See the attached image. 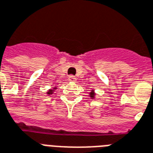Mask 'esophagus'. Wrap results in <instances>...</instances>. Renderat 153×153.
<instances>
[{"mask_svg": "<svg viewBox=\"0 0 153 153\" xmlns=\"http://www.w3.org/2000/svg\"><path fill=\"white\" fill-rule=\"evenodd\" d=\"M68 80L70 81V82H75L76 80V78L73 75H70L68 76Z\"/></svg>", "mask_w": 153, "mask_h": 153, "instance_id": "obj_1", "label": "esophagus"}]
</instances>
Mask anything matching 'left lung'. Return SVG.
I'll list each match as a JSON object with an SVG mask.
<instances>
[{
  "label": "left lung",
  "instance_id": "1",
  "mask_svg": "<svg viewBox=\"0 0 153 153\" xmlns=\"http://www.w3.org/2000/svg\"><path fill=\"white\" fill-rule=\"evenodd\" d=\"M95 96H96V93L94 89L91 90V92L89 93V97L91 99H95Z\"/></svg>",
  "mask_w": 153,
  "mask_h": 153
}]
</instances>
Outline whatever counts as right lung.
Masks as SVG:
<instances>
[{
  "label": "right lung",
  "instance_id": "obj_1",
  "mask_svg": "<svg viewBox=\"0 0 153 153\" xmlns=\"http://www.w3.org/2000/svg\"><path fill=\"white\" fill-rule=\"evenodd\" d=\"M55 89H56V87H54L53 88H51V89H49L48 91V92H47V94H48V95H51V94H53V92H54V91H55Z\"/></svg>",
  "mask_w": 153,
  "mask_h": 153
}]
</instances>
